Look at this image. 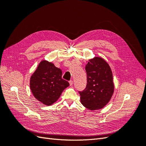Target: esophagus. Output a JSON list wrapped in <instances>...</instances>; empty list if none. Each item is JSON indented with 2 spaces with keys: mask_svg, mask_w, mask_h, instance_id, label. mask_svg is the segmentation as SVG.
<instances>
[{
  "mask_svg": "<svg viewBox=\"0 0 146 146\" xmlns=\"http://www.w3.org/2000/svg\"><path fill=\"white\" fill-rule=\"evenodd\" d=\"M69 84H70V86H72V85H73V81H72V80H70V81H69Z\"/></svg>",
  "mask_w": 146,
  "mask_h": 146,
  "instance_id": "esophagus-1",
  "label": "esophagus"
}]
</instances>
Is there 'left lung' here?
<instances>
[{"instance_id": "8db88e82", "label": "left lung", "mask_w": 146, "mask_h": 146, "mask_svg": "<svg viewBox=\"0 0 146 146\" xmlns=\"http://www.w3.org/2000/svg\"><path fill=\"white\" fill-rule=\"evenodd\" d=\"M87 85L79 92L82 104L90 110L103 108L111 100L114 85L111 69L108 63L99 56L89 60L86 65Z\"/></svg>"}]
</instances>
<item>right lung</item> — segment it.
<instances>
[{"label":"right lung","instance_id":"add662e5","mask_svg":"<svg viewBox=\"0 0 146 146\" xmlns=\"http://www.w3.org/2000/svg\"><path fill=\"white\" fill-rule=\"evenodd\" d=\"M61 76L62 70L60 68L52 62L42 60L30 77V88L33 96L45 105L54 104L69 86Z\"/></svg>","mask_w":146,"mask_h":146}]
</instances>
